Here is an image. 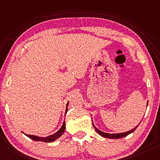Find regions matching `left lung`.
<instances>
[{"label": "left lung", "mask_w": 160, "mask_h": 160, "mask_svg": "<svg viewBox=\"0 0 160 160\" xmlns=\"http://www.w3.org/2000/svg\"><path fill=\"white\" fill-rule=\"evenodd\" d=\"M148 103H147V107H148ZM139 122V123H140ZM93 125V127L94 128H95V130L97 131V132L99 134V135H100L101 136L104 137V138H110V139H120V138H124V137H126L128 136V135H130V134L132 133L134 131H135L137 128H138V126H136L135 128L132 129V130H131L130 131H128V132H122V133H114V134H110V133H107V132H102L100 130H98V129L96 128V127L95 126V125H94V123H92Z\"/></svg>", "instance_id": "obj_1"}]
</instances>
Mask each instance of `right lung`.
<instances>
[{
	"label": "right lung",
	"instance_id": "obj_1",
	"mask_svg": "<svg viewBox=\"0 0 160 160\" xmlns=\"http://www.w3.org/2000/svg\"><path fill=\"white\" fill-rule=\"evenodd\" d=\"M68 104H69V103L68 102L67 105H66L65 115H66V113L68 112ZM65 130V122L64 120V122H63V123H62V125L61 128H60L59 130L56 132L55 133L53 134V135H49L48 137H45V138H42V137H39V136H36V135H26V134H25L24 132H22V133H23L24 135H25L27 137H28L29 138H30L34 141H40V142H54V141L56 140V139H58V138H60V137L62 136V134L64 133Z\"/></svg>",
	"mask_w": 160,
	"mask_h": 160
}]
</instances>
